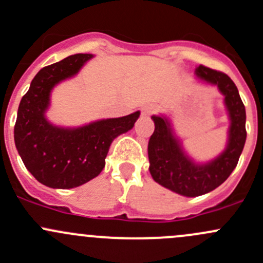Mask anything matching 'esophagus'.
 Returning <instances> with one entry per match:
<instances>
[{"label":"esophagus","instance_id":"1","mask_svg":"<svg viewBox=\"0 0 263 263\" xmlns=\"http://www.w3.org/2000/svg\"><path fill=\"white\" fill-rule=\"evenodd\" d=\"M155 112V107L153 104H147L142 107V115L144 116H150Z\"/></svg>","mask_w":263,"mask_h":263}]
</instances>
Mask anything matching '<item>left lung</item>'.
I'll use <instances>...</instances> for the list:
<instances>
[{
    "instance_id": "left-lung-1",
    "label": "left lung",
    "mask_w": 263,
    "mask_h": 263,
    "mask_svg": "<svg viewBox=\"0 0 263 263\" xmlns=\"http://www.w3.org/2000/svg\"><path fill=\"white\" fill-rule=\"evenodd\" d=\"M196 78L205 84L217 86L224 95L230 124L224 151L206 163L195 161L183 148L171 119L166 116H153L154 134L148 140V161L151 177L163 187L185 197L205 195L228 179L237 166L246 144V108L237 86L225 73L200 65Z\"/></svg>"
}]
</instances>
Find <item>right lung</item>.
<instances>
[{"label": "right lung", "instance_id": "obj_1", "mask_svg": "<svg viewBox=\"0 0 263 263\" xmlns=\"http://www.w3.org/2000/svg\"><path fill=\"white\" fill-rule=\"evenodd\" d=\"M92 57L79 53L43 67L18 105L14 128L17 153L34 178L47 187L68 190L99 176L113 140L132 129L140 117L137 110L79 127L55 126L47 119L53 87L78 75Z\"/></svg>", "mask_w": 263, "mask_h": 263}]
</instances>
